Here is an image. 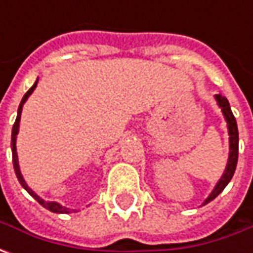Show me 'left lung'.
I'll list each match as a JSON object with an SVG mask.
<instances>
[{
    "label": "left lung",
    "instance_id": "obj_1",
    "mask_svg": "<svg viewBox=\"0 0 253 253\" xmlns=\"http://www.w3.org/2000/svg\"><path fill=\"white\" fill-rule=\"evenodd\" d=\"M214 98L217 100L218 108L221 109L224 120L227 122V128H228V135H230V153H228L227 167H225V169L222 172L221 178L218 179V182L215 183L211 193L207 196V199L203 202L202 206H206L207 203H210L211 200H214L224 190V187L230 183V180L234 176L235 168H237V162H238V127H237V120H235L232 112H231L230 102L227 100L225 96L217 93V95H214Z\"/></svg>",
    "mask_w": 253,
    "mask_h": 253
}]
</instances>
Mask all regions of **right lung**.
<instances>
[{"mask_svg":"<svg viewBox=\"0 0 253 253\" xmlns=\"http://www.w3.org/2000/svg\"><path fill=\"white\" fill-rule=\"evenodd\" d=\"M38 81H39V78L36 80V83L32 85V88L29 91L26 92L25 95H23L22 100H21V103H19V108H18V115H16V120H15V123H13L12 127V135H11V148H12V162H13V169H15V173H16V178L19 180V183L22 185V187L31 195L39 205H42L44 209H47L50 210L51 213H57V214H68V213H73L75 210L73 209H68V207H64V206H61L60 203H57V202H46V200H43L42 197L38 195V193H35L33 190H32L31 187L28 186V183L25 182V179L22 176V172H21V168H19V161H18V154H16V135L19 133V122H21V113H22V108L23 105H25V102L28 100V98L31 96L33 91H35V88L38 86Z\"/></svg>","mask_w":253,"mask_h":253,"instance_id":"add662e5","label":"right lung"}]
</instances>
